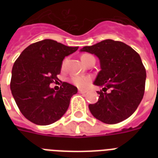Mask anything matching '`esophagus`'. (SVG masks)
Listing matches in <instances>:
<instances>
[{
	"mask_svg": "<svg viewBox=\"0 0 158 158\" xmlns=\"http://www.w3.org/2000/svg\"><path fill=\"white\" fill-rule=\"evenodd\" d=\"M79 94H86L87 90H84V89H79Z\"/></svg>",
	"mask_w": 158,
	"mask_h": 158,
	"instance_id": "1",
	"label": "esophagus"
}]
</instances>
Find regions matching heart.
Segmentation results:
<instances>
[{
    "label": "heart",
    "mask_w": 158,
    "mask_h": 158,
    "mask_svg": "<svg viewBox=\"0 0 158 158\" xmlns=\"http://www.w3.org/2000/svg\"><path fill=\"white\" fill-rule=\"evenodd\" d=\"M89 56V55H84L81 58L83 57H86ZM71 81L72 83L76 85L77 87L79 88H85L90 84L91 82V79L89 77L87 76H79V75H75V76H73L71 78Z\"/></svg>",
    "instance_id": "obj_1"
}]
</instances>
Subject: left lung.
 I'll list each match as a JSON object with an SVG mask.
<instances>
[{
  "mask_svg": "<svg viewBox=\"0 0 158 158\" xmlns=\"http://www.w3.org/2000/svg\"><path fill=\"white\" fill-rule=\"evenodd\" d=\"M80 52L95 55L100 61L101 70L94 84L102 91L98 92V101L89 105L92 115L110 125L130 117L144 94L146 70L139 55L125 43L111 39L84 47Z\"/></svg>",
  "mask_w": 158,
  "mask_h": 158,
  "instance_id": "1",
  "label": "left lung"
}]
</instances>
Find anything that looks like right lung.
<instances>
[{
  "label": "right lung",
  "instance_id": "obj_1",
  "mask_svg": "<svg viewBox=\"0 0 158 158\" xmlns=\"http://www.w3.org/2000/svg\"><path fill=\"white\" fill-rule=\"evenodd\" d=\"M79 47H68L52 39L31 44L12 68L10 90L21 113L36 125H48L64 115L78 89L63 82L58 91L50 84L58 79L64 57Z\"/></svg>",
  "mask_w": 158,
  "mask_h": 158
}]
</instances>
